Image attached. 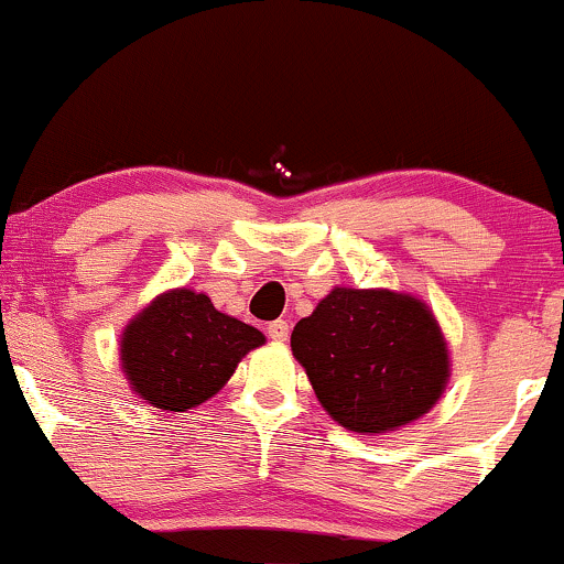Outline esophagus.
<instances>
[{
	"instance_id": "34e87169",
	"label": "esophagus",
	"mask_w": 564,
	"mask_h": 564,
	"mask_svg": "<svg viewBox=\"0 0 564 564\" xmlns=\"http://www.w3.org/2000/svg\"><path fill=\"white\" fill-rule=\"evenodd\" d=\"M289 332H291V326L286 321H273L268 326V336L273 341H286L289 339Z\"/></svg>"
}]
</instances>
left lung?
Masks as SVG:
<instances>
[{
	"instance_id": "1",
	"label": "left lung",
	"mask_w": 564,
	"mask_h": 564,
	"mask_svg": "<svg viewBox=\"0 0 564 564\" xmlns=\"http://www.w3.org/2000/svg\"><path fill=\"white\" fill-rule=\"evenodd\" d=\"M323 411L349 432L384 435L443 398L451 352L430 304L405 291L334 286L291 334Z\"/></svg>"
}]
</instances>
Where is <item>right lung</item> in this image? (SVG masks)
<instances>
[{
    "label": "right lung",
    "instance_id": "add662e5",
    "mask_svg": "<svg viewBox=\"0 0 564 564\" xmlns=\"http://www.w3.org/2000/svg\"><path fill=\"white\" fill-rule=\"evenodd\" d=\"M264 334L219 313L204 291L170 289L140 310L121 332V371L140 400L183 413L228 384Z\"/></svg>",
    "mask_w": 564,
    "mask_h": 564
}]
</instances>
